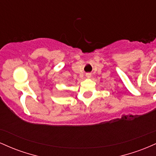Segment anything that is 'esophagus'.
<instances>
[{"label": "esophagus", "instance_id": "34e87169", "mask_svg": "<svg viewBox=\"0 0 156 156\" xmlns=\"http://www.w3.org/2000/svg\"><path fill=\"white\" fill-rule=\"evenodd\" d=\"M86 77H87V78H91V73H87V74H86Z\"/></svg>", "mask_w": 156, "mask_h": 156}]
</instances>
